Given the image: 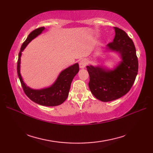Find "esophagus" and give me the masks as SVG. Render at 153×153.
<instances>
[{
  "instance_id": "34e87169",
  "label": "esophagus",
  "mask_w": 153,
  "mask_h": 153,
  "mask_svg": "<svg viewBox=\"0 0 153 153\" xmlns=\"http://www.w3.org/2000/svg\"><path fill=\"white\" fill-rule=\"evenodd\" d=\"M87 64V60L86 59L81 60L79 62V68H85Z\"/></svg>"
}]
</instances>
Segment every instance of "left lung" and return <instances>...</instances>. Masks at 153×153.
<instances>
[{
  "label": "left lung",
  "instance_id": "1",
  "mask_svg": "<svg viewBox=\"0 0 153 153\" xmlns=\"http://www.w3.org/2000/svg\"><path fill=\"white\" fill-rule=\"evenodd\" d=\"M114 29V39L106 45L105 51L118 53L122 60L113 70L103 66H87L91 92L102 102L112 101L125 95L131 88L138 72L134 42L124 31L116 27Z\"/></svg>",
  "mask_w": 153,
  "mask_h": 153
}]
</instances>
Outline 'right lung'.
Listing matches in <instances>:
<instances>
[{"mask_svg":"<svg viewBox=\"0 0 153 153\" xmlns=\"http://www.w3.org/2000/svg\"><path fill=\"white\" fill-rule=\"evenodd\" d=\"M45 29L44 27H41L31 31L28 35L26 40L22 44L20 51L19 53L17 71L24 93L32 101L42 106H55L61 105L66 100L70 91L71 82L76 75L78 73L79 70L78 63L71 65L62 71L53 84H52L50 87L41 89H33L27 86L23 80L20 74V63L22 51L33 39L41 34Z\"/></svg>","mask_w":153,"mask_h":153,"instance_id":"1","label":"right lung"}]
</instances>
